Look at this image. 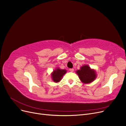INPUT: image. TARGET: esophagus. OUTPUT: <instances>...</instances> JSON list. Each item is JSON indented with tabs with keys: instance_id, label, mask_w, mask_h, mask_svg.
<instances>
[{
	"instance_id": "esophagus-1",
	"label": "esophagus",
	"mask_w": 126,
	"mask_h": 126,
	"mask_svg": "<svg viewBox=\"0 0 126 126\" xmlns=\"http://www.w3.org/2000/svg\"><path fill=\"white\" fill-rule=\"evenodd\" d=\"M69 70L70 72H74V69H73V68H71V69H69Z\"/></svg>"
}]
</instances>
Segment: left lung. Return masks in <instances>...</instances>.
I'll use <instances>...</instances> for the list:
<instances>
[{
	"label": "left lung",
	"instance_id": "left-lung-1",
	"mask_svg": "<svg viewBox=\"0 0 126 126\" xmlns=\"http://www.w3.org/2000/svg\"><path fill=\"white\" fill-rule=\"evenodd\" d=\"M80 80L85 83H90L93 81L96 77L94 70L91 69L87 65H84L80 68V69L76 71Z\"/></svg>",
	"mask_w": 126,
	"mask_h": 126
}]
</instances>
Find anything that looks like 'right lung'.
<instances>
[{
	"mask_svg": "<svg viewBox=\"0 0 126 126\" xmlns=\"http://www.w3.org/2000/svg\"><path fill=\"white\" fill-rule=\"evenodd\" d=\"M66 73V70L64 69H60L58 68L54 70L51 74V77L52 80L55 82H58L60 81L62 79L63 75Z\"/></svg>",
	"mask_w": 126,
	"mask_h": 126,
	"instance_id": "right-lung-1",
	"label": "right lung"
}]
</instances>
